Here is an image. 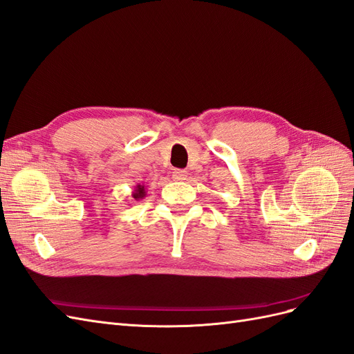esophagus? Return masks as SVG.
Here are the masks:
<instances>
[{
	"mask_svg": "<svg viewBox=\"0 0 354 354\" xmlns=\"http://www.w3.org/2000/svg\"><path fill=\"white\" fill-rule=\"evenodd\" d=\"M187 177V171L185 169H174L173 171V178L177 181H183Z\"/></svg>",
	"mask_w": 354,
	"mask_h": 354,
	"instance_id": "obj_1",
	"label": "esophagus"
}]
</instances>
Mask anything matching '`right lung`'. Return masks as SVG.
Returning <instances> with one entry per match:
<instances>
[{
  "label": "right lung",
  "mask_w": 354,
  "mask_h": 354,
  "mask_svg": "<svg viewBox=\"0 0 354 354\" xmlns=\"http://www.w3.org/2000/svg\"><path fill=\"white\" fill-rule=\"evenodd\" d=\"M146 196V186L145 185H137L133 190V198L136 201H140Z\"/></svg>",
  "instance_id": "obj_1"
}]
</instances>
